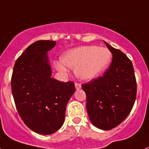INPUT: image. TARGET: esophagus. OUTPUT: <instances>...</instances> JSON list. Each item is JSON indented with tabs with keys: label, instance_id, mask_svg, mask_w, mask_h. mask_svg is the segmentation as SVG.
Wrapping results in <instances>:
<instances>
[{
	"label": "esophagus",
	"instance_id": "1",
	"mask_svg": "<svg viewBox=\"0 0 149 149\" xmlns=\"http://www.w3.org/2000/svg\"><path fill=\"white\" fill-rule=\"evenodd\" d=\"M74 86H75V88L77 89V90H79V89L81 88V84H80V83H75Z\"/></svg>",
	"mask_w": 149,
	"mask_h": 149
}]
</instances>
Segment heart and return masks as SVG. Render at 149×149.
<instances>
[{
    "label": "heart",
    "instance_id": "1",
    "mask_svg": "<svg viewBox=\"0 0 149 149\" xmlns=\"http://www.w3.org/2000/svg\"><path fill=\"white\" fill-rule=\"evenodd\" d=\"M111 61V52L107 48L83 46L67 51L61 57V62H56V69L63 74L66 67L75 69L76 75L81 80H92L98 77Z\"/></svg>",
    "mask_w": 149,
    "mask_h": 149
}]
</instances>
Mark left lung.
I'll list each match as a JSON object with an SVG mask.
<instances>
[{"instance_id": "1", "label": "left lung", "mask_w": 149, "mask_h": 149, "mask_svg": "<svg viewBox=\"0 0 149 149\" xmlns=\"http://www.w3.org/2000/svg\"><path fill=\"white\" fill-rule=\"evenodd\" d=\"M113 54L110 68L102 77L82 85L86 94L89 118L96 127L110 130L131 112L137 94L132 63L121 50L104 42Z\"/></svg>"}]
</instances>
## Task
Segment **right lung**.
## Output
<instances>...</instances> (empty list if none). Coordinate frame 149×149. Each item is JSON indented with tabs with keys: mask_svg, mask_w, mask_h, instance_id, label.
Returning <instances> with one entry per match:
<instances>
[{
	"mask_svg": "<svg viewBox=\"0 0 149 149\" xmlns=\"http://www.w3.org/2000/svg\"><path fill=\"white\" fill-rule=\"evenodd\" d=\"M55 41L40 40L17 59L11 80L15 105L25 125L35 132L50 134L64 122L66 107L75 91L73 82L51 77L47 52Z\"/></svg>",
	"mask_w": 149,
	"mask_h": 149,
	"instance_id": "add662e5",
	"label": "right lung"
}]
</instances>
